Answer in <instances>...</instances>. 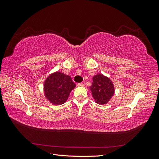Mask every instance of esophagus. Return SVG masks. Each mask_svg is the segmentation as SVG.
Listing matches in <instances>:
<instances>
[{"label":"esophagus","mask_w":159,"mask_h":159,"mask_svg":"<svg viewBox=\"0 0 159 159\" xmlns=\"http://www.w3.org/2000/svg\"><path fill=\"white\" fill-rule=\"evenodd\" d=\"M78 87H84V84L82 83H79V84H78Z\"/></svg>","instance_id":"esophagus-1"}]
</instances>
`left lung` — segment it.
Returning <instances> with one entry per match:
<instances>
[{
	"label": "left lung",
	"mask_w": 159,
	"mask_h": 159,
	"mask_svg": "<svg viewBox=\"0 0 159 159\" xmlns=\"http://www.w3.org/2000/svg\"><path fill=\"white\" fill-rule=\"evenodd\" d=\"M89 89L94 101L99 105L107 104L113 98L115 91L113 81L102 74L93 77Z\"/></svg>",
	"instance_id": "8db88e82"
}]
</instances>
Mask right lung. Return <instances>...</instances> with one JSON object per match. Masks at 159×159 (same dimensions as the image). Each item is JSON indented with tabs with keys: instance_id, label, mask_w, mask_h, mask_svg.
Listing matches in <instances>:
<instances>
[{
	"instance_id": "1",
	"label": "right lung",
	"mask_w": 159,
	"mask_h": 159,
	"mask_svg": "<svg viewBox=\"0 0 159 159\" xmlns=\"http://www.w3.org/2000/svg\"><path fill=\"white\" fill-rule=\"evenodd\" d=\"M75 84L70 75L61 71H55L47 77L44 82V94L53 105L64 104L68 99Z\"/></svg>"
}]
</instances>
